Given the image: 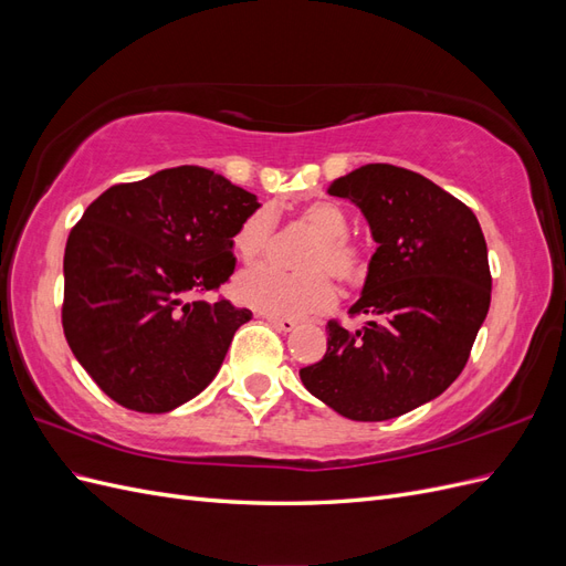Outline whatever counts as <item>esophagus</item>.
I'll return each instance as SVG.
<instances>
[{
	"label": "esophagus",
	"mask_w": 566,
	"mask_h": 566,
	"mask_svg": "<svg viewBox=\"0 0 566 566\" xmlns=\"http://www.w3.org/2000/svg\"><path fill=\"white\" fill-rule=\"evenodd\" d=\"M273 328L281 331V333H293L297 328V321L295 318H281V316H264Z\"/></svg>",
	"instance_id": "1"
}]
</instances>
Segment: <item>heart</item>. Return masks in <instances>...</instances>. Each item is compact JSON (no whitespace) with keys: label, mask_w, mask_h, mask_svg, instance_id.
<instances>
[{"label":"heart","mask_w":566,"mask_h":566,"mask_svg":"<svg viewBox=\"0 0 566 566\" xmlns=\"http://www.w3.org/2000/svg\"><path fill=\"white\" fill-rule=\"evenodd\" d=\"M300 221L316 238L304 248L300 266L287 273L276 266H256L235 281V297L269 316H306L328 312L337 300L333 276L342 285H358L368 276V252L349 235V214L333 200H314ZM273 217L252 212L233 235V250L245 264L260 262L273 241Z\"/></svg>","instance_id":"heart-1"}]
</instances>
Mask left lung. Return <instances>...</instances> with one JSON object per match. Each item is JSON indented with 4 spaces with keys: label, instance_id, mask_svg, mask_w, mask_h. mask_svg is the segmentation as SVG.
<instances>
[{
    "label": "left lung",
    "instance_id": "1",
    "mask_svg": "<svg viewBox=\"0 0 566 566\" xmlns=\"http://www.w3.org/2000/svg\"><path fill=\"white\" fill-rule=\"evenodd\" d=\"M328 193L356 202L378 243L349 310L368 321L347 331L331 318L325 356L300 378L349 420L399 418L439 397L468 364L491 304L484 233L465 202L403 167L364 165Z\"/></svg>",
    "mask_w": 566,
    "mask_h": 566
}]
</instances>
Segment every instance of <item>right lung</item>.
Segmentation results:
<instances>
[{
    "label": "right lung",
    "instance_id": "right-lung-1",
    "mask_svg": "<svg viewBox=\"0 0 566 566\" xmlns=\"http://www.w3.org/2000/svg\"><path fill=\"white\" fill-rule=\"evenodd\" d=\"M260 208L212 169L181 165L115 184L73 227L61 323L98 389L136 413H167L212 382L252 318L217 295L235 269L233 235Z\"/></svg>",
    "mask_w": 566,
    "mask_h": 566
}]
</instances>
